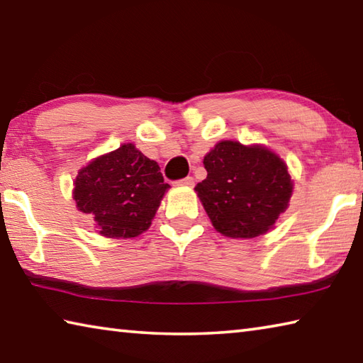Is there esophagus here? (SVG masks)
I'll return each instance as SVG.
<instances>
[{
    "label": "esophagus",
    "mask_w": 363,
    "mask_h": 363,
    "mask_svg": "<svg viewBox=\"0 0 363 363\" xmlns=\"http://www.w3.org/2000/svg\"><path fill=\"white\" fill-rule=\"evenodd\" d=\"M177 186H186V187H194L195 186V179L192 176H187V177H184V179H181V181H177L176 182Z\"/></svg>",
    "instance_id": "1"
}]
</instances>
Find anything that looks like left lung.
<instances>
[{
	"label": "left lung",
	"mask_w": 363,
	"mask_h": 363,
	"mask_svg": "<svg viewBox=\"0 0 363 363\" xmlns=\"http://www.w3.org/2000/svg\"><path fill=\"white\" fill-rule=\"evenodd\" d=\"M206 179L195 192L213 227L227 238H255L289 206L294 181L286 162L262 144L219 141L204 155Z\"/></svg>",
	"instance_id": "1"
}]
</instances>
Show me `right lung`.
<instances>
[{
  "instance_id": "right-lung-1",
  "label": "right lung",
  "mask_w": 363,
  "mask_h": 363,
  "mask_svg": "<svg viewBox=\"0 0 363 363\" xmlns=\"http://www.w3.org/2000/svg\"><path fill=\"white\" fill-rule=\"evenodd\" d=\"M168 189L157 162L125 143L79 169L72 199L101 236L135 238L150 227Z\"/></svg>"
}]
</instances>
